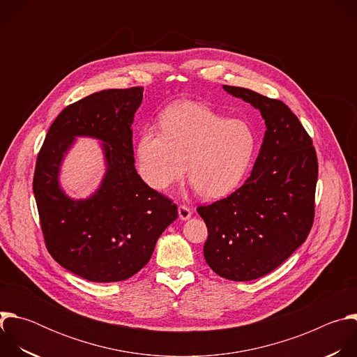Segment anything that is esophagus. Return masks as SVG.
<instances>
[{
	"instance_id": "34e87169",
	"label": "esophagus",
	"mask_w": 357,
	"mask_h": 357,
	"mask_svg": "<svg viewBox=\"0 0 357 357\" xmlns=\"http://www.w3.org/2000/svg\"><path fill=\"white\" fill-rule=\"evenodd\" d=\"M178 213H179V219L181 220H188L192 216V211L186 205H179L178 206Z\"/></svg>"
}]
</instances>
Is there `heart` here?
<instances>
[{"instance_id": "1", "label": "heart", "mask_w": 357, "mask_h": 357, "mask_svg": "<svg viewBox=\"0 0 357 357\" xmlns=\"http://www.w3.org/2000/svg\"><path fill=\"white\" fill-rule=\"evenodd\" d=\"M160 128L145 127L135 145L139 178L152 189L168 190L186 174L196 193L216 200L244 181L257 149L252 127L226 120L206 105L181 101L165 110Z\"/></svg>"}]
</instances>
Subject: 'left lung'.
Listing matches in <instances>:
<instances>
[{
    "instance_id": "8db88e82",
    "label": "left lung",
    "mask_w": 357,
    "mask_h": 357,
    "mask_svg": "<svg viewBox=\"0 0 357 357\" xmlns=\"http://www.w3.org/2000/svg\"><path fill=\"white\" fill-rule=\"evenodd\" d=\"M260 110L267 131L250 178L231 195L199 206L208 226L203 256L220 277L260 278L305 241L315 218L318 158L310 134L281 100L223 86Z\"/></svg>"
}]
</instances>
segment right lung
Masks as SVG:
<instances>
[{"mask_svg":"<svg viewBox=\"0 0 357 357\" xmlns=\"http://www.w3.org/2000/svg\"><path fill=\"white\" fill-rule=\"evenodd\" d=\"M142 91L101 90L68 106L50 126L36 158L32 186L46 248L63 268L91 282L137 274L178 218L175 203L135 171L131 124ZM75 136L103 140L108 164L100 188L82 201L66 197L57 179Z\"/></svg>","mask_w":357,"mask_h":357,"instance_id":"obj_1","label":"right lung"}]
</instances>
